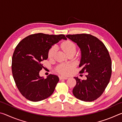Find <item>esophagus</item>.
<instances>
[{
  "instance_id": "1",
  "label": "esophagus",
  "mask_w": 122,
  "mask_h": 122,
  "mask_svg": "<svg viewBox=\"0 0 122 122\" xmlns=\"http://www.w3.org/2000/svg\"><path fill=\"white\" fill-rule=\"evenodd\" d=\"M68 78V77H66V76H60V80H67Z\"/></svg>"
}]
</instances>
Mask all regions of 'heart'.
Wrapping results in <instances>:
<instances>
[{
	"label": "heart",
	"instance_id": "b5f03b06",
	"mask_svg": "<svg viewBox=\"0 0 122 122\" xmlns=\"http://www.w3.org/2000/svg\"><path fill=\"white\" fill-rule=\"evenodd\" d=\"M61 48L68 54L71 51H76V46L74 43L69 40H67L63 42L60 45ZM56 51V47L53 46L49 49L48 56L49 58H53L54 56ZM73 69V66L71 64H61L56 68V71L62 75H67L70 71Z\"/></svg>",
	"mask_w": 122,
	"mask_h": 122
}]
</instances>
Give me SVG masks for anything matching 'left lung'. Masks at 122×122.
Segmentation results:
<instances>
[{
	"instance_id": "8db88e82",
	"label": "left lung",
	"mask_w": 122,
	"mask_h": 122,
	"mask_svg": "<svg viewBox=\"0 0 122 122\" xmlns=\"http://www.w3.org/2000/svg\"><path fill=\"white\" fill-rule=\"evenodd\" d=\"M77 44L81 51L80 73H86V79L75 77L76 84L73 90L76 98L92 102L100 97L108 86L112 73L111 60L104 44L92 35H67Z\"/></svg>"
}]
</instances>
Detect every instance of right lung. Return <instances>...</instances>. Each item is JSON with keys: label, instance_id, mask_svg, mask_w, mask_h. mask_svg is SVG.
<instances>
[{"label": "right lung", "instance_id": "right-lung-1", "mask_svg": "<svg viewBox=\"0 0 122 122\" xmlns=\"http://www.w3.org/2000/svg\"><path fill=\"white\" fill-rule=\"evenodd\" d=\"M62 39L63 34L37 33L30 35L15 47L12 60V75L22 95L33 102H38L51 95L59 81V77L50 74L46 78L39 72L44 67L42 61L48 59L51 47Z\"/></svg>", "mask_w": 122, "mask_h": 122}]
</instances>
